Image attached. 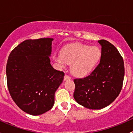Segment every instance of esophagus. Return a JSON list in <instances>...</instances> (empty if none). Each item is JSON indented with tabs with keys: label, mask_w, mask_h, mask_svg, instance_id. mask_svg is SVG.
<instances>
[{
	"label": "esophagus",
	"mask_w": 133,
	"mask_h": 133,
	"mask_svg": "<svg viewBox=\"0 0 133 133\" xmlns=\"http://www.w3.org/2000/svg\"><path fill=\"white\" fill-rule=\"evenodd\" d=\"M64 80H65V81H66V80H71V78L69 76H68V75H65V76H64Z\"/></svg>",
	"instance_id": "34e87169"
}]
</instances>
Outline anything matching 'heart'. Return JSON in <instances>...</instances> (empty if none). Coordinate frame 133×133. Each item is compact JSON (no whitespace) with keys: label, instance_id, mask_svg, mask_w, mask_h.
Wrapping results in <instances>:
<instances>
[{"label":"heart","instance_id":"obj_1","mask_svg":"<svg viewBox=\"0 0 133 133\" xmlns=\"http://www.w3.org/2000/svg\"><path fill=\"white\" fill-rule=\"evenodd\" d=\"M102 51L98 46L82 44L67 45L62 53L55 54L53 60L60 67L71 64V71L78 76H84L91 73L100 62Z\"/></svg>","mask_w":133,"mask_h":133}]
</instances>
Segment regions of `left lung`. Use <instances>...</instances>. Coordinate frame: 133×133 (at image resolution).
<instances>
[{
  "instance_id": "left-lung-1",
  "label": "left lung",
  "mask_w": 133,
  "mask_h": 133,
  "mask_svg": "<svg viewBox=\"0 0 133 133\" xmlns=\"http://www.w3.org/2000/svg\"><path fill=\"white\" fill-rule=\"evenodd\" d=\"M102 46L100 64L88 76L74 80L75 100L90 109L108 106L121 91L124 77V63L118 49L105 40Z\"/></svg>"
}]
</instances>
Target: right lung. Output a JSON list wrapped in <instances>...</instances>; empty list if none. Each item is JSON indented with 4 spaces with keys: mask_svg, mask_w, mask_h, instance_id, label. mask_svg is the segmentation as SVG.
<instances>
[{
    "mask_svg": "<svg viewBox=\"0 0 133 133\" xmlns=\"http://www.w3.org/2000/svg\"><path fill=\"white\" fill-rule=\"evenodd\" d=\"M53 38L26 40L9 55L6 65L8 88L22 111L37 116L53 108L55 94L64 80V72L51 66Z\"/></svg>",
    "mask_w": 133,
    "mask_h": 133,
    "instance_id": "1",
    "label": "right lung"
}]
</instances>
